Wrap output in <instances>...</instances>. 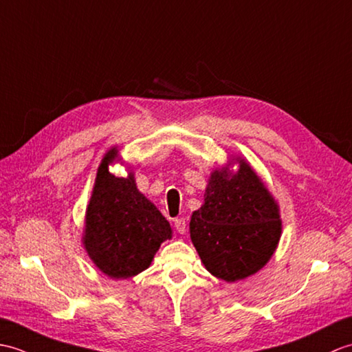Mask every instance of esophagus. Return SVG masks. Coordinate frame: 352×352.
<instances>
[{
    "instance_id": "esophagus-1",
    "label": "esophagus",
    "mask_w": 352,
    "mask_h": 352,
    "mask_svg": "<svg viewBox=\"0 0 352 352\" xmlns=\"http://www.w3.org/2000/svg\"><path fill=\"white\" fill-rule=\"evenodd\" d=\"M175 229L179 233H181V235H184V233L186 232V224H185L184 218H176V220H175Z\"/></svg>"
}]
</instances>
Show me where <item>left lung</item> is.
<instances>
[{"label": "left lung", "mask_w": 352, "mask_h": 352, "mask_svg": "<svg viewBox=\"0 0 352 352\" xmlns=\"http://www.w3.org/2000/svg\"><path fill=\"white\" fill-rule=\"evenodd\" d=\"M190 236L205 268L228 283L268 263L282 236L280 206L245 158L232 155L210 171L205 201L191 215Z\"/></svg>", "instance_id": "1"}]
</instances>
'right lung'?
<instances>
[{
  "label": "right lung",
  "mask_w": 352,
  "mask_h": 352,
  "mask_svg": "<svg viewBox=\"0 0 352 352\" xmlns=\"http://www.w3.org/2000/svg\"><path fill=\"white\" fill-rule=\"evenodd\" d=\"M116 162L123 164L117 146L104 155L98 167L81 241L100 272L124 280L151 267L173 230L158 208L138 191L131 167L124 177L111 173L110 166Z\"/></svg>",
  "instance_id": "obj_1"
}]
</instances>
